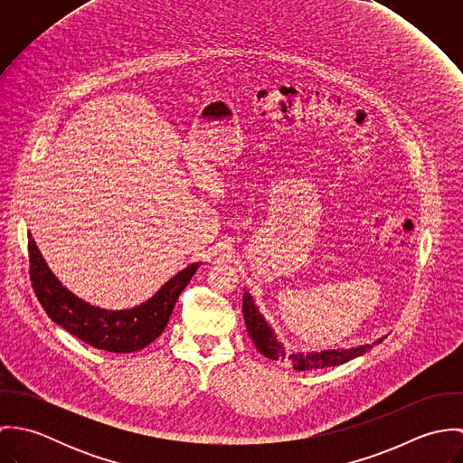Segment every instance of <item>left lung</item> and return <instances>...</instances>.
<instances>
[{"label":"left lung","mask_w":463,"mask_h":463,"mask_svg":"<svg viewBox=\"0 0 463 463\" xmlns=\"http://www.w3.org/2000/svg\"><path fill=\"white\" fill-rule=\"evenodd\" d=\"M242 312H244L246 330L250 333L257 349L270 360L283 362L288 358L296 371H316V369H323V367H335V365L345 364V362L367 353L369 349H373L374 344L383 342V338H378L374 344H365V345H358V347H351V349H328V351H321V353L287 354L283 344L278 342L274 331L270 330V326L267 325L262 314L255 307V301L250 296V292H244V296H242Z\"/></svg>","instance_id":"obj_1"}]
</instances>
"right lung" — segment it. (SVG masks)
<instances>
[{"label":"right lung","instance_id":"add662e5","mask_svg":"<svg viewBox=\"0 0 463 463\" xmlns=\"http://www.w3.org/2000/svg\"><path fill=\"white\" fill-rule=\"evenodd\" d=\"M30 279L46 314L85 344L110 353H133L165 330L178 296L193 279L199 264L173 276L153 298L130 310H105L76 298L55 278L28 233Z\"/></svg>","mask_w":463,"mask_h":463}]
</instances>
